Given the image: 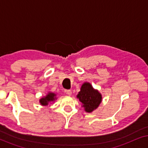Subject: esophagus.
<instances>
[{
    "instance_id": "34e87169",
    "label": "esophagus",
    "mask_w": 148,
    "mask_h": 148,
    "mask_svg": "<svg viewBox=\"0 0 148 148\" xmlns=\"http://www.w3.org/2000/svg\"><path fill=\"white\" fill-rule=\"evenodd\" d=\"M64 92H65L66 94L68 95V96H71V94H72V92L70 90H64Z\"/></svg>"
}]
</instances>
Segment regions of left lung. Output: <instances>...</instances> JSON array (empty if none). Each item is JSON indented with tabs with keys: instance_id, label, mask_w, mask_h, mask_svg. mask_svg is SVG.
<instances>
[{
	"instance_id": "left-lung-1",
	"label": "left lung",
	"mask_w": 148,
	"mask_h": 148,
	"mask_svg": "<svg viewBox=\"0 0 148 148\" xmlns=\"http://www.w3.org/2000/svg\"><path fill=\"white\" fill-rule=\"evenodd\" d=\"M77 97L88 112H92L98 108L102 101V96L98 91L94 90L91 84L87 82L82 85Z\"/></svg>"
}]
</instances>
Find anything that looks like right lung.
Here are the masks:
<instances>
[{
	"mask_svg": "<svg viewBox=\"0 0 148 148\" xmlns=\"http://www.w3.org/2000/svg\"><path fill=\"white\" fill-rule=\"evenodd\" d=\"M55 96H56V94H53V93H48V95L46 97L40 99V104L43 105V106H46V105L48 104V103L51 102L52 101L55 100L56 99Z\"/></svg>",
	"mask_w": 148,
	"mask_h": 148,
	"instance_id": "right-lung-1",
	"label": "right lung"
}]
</instances>
